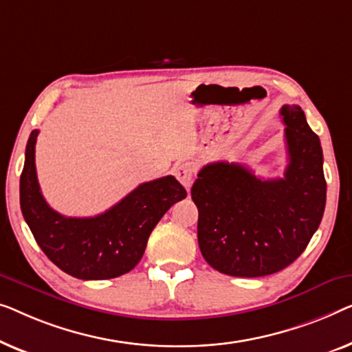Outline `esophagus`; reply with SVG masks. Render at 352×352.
<instances>
[{"instance_id": "1", "label": "esophagus", "mask_w": 352, "mask_h": 352, "mask_svg": "<svg viewBox=\"0 0 352 352\" xmlns=\"http://www.w3.org/2000/svg\"><path fill=\"white\" fill-rule=\"evenodd\" d=\"M174 175L186 190H190L192 177H195V164L192 162H178L174 167Z\"/></svg>"}]
</instances>
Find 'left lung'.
<instances>
[{
	"mask_svg": "<svg viewBox=\"0 0 352 352\" xmlns=\"http://www.w3.org/2000/svg\"><path fill=\"white\" fill-rule=\"evenodd\" d=\"M289 166L261 180L247 167L219 161L191 188L199 210L197 242L212 268L236 277L284 270L303 254L322 220L327 197L320 140L298 105L280 108Z\"/></svg>",
	"mask_w": 352,
	"mask_h": 352,
	"instance_id": "8db88e82",
	"label": "left lung"
}]
</instances>
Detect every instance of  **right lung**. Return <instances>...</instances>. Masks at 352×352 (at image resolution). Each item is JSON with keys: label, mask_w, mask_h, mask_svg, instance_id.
Returning <instances> with one entry per match:
<instances>
[{"label": "right lung", "mask_w": 352, "mask_h": 352, "mask_svg": "<svg viewBox=\"0 0 352 352\" xmlns=\"http://www.w3.org/2000/svg\"><path fill=\"white\" fill-rule=\"evenodd\" d=\"M39 131L30 133L21 175V209L47 258L67 274L82 280L113 279L137 266L157 221L186 191L167 175L138 185L100 215L76 219L49 207L41 195L34 166Z\"/></svg>", "instance_id": "add662e5"}]
</instances>
